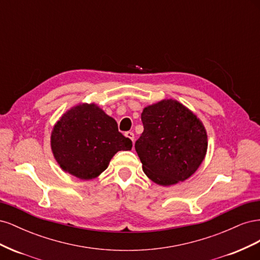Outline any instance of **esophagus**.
Instances as JSON below:
<instances>
[{
	"label": "esophagus",
	"instance_id": "34e87169",
	"mask_svg": "<svg viewBox=\"0 0 260 260\" xmlns=\"http://www.w3.org/2000/svg\"><path fill=\"white\" fill-rule=\"evenodd\" d=\"M124 136L127 137L128 139H130L132 142H135V135H133V132H130V131H128V132H125L124 133Z\"/></svg>",
	"mask_w": 260,
	"mask_h": 260
}]
</instances>
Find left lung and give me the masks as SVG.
<instances>
[{
    "instance_id": "left-lung-1",
    "label": "left lung",
    "mask_w": 260,
    "mask_h": 260,
    "mask_svg": "<svg viewBox=\"0 0 260 260\" xmlns=\"http://www.w3.org/2000/svg\"><path fill=\"white\" fill-rule=\"evenodd\" d=\"M141 119L144 131L135 147L144 174L162 186L190 178L205 158L208 146L200 118L180 102L165 99L146 106Z\"/></svg>"
}]
</instances>
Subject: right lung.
<instances>
[{"label":"right lung","instance_id":"add662e5","mask_svg":"<svg viewBox=\"0 0 260 260\" xmlns=\"http://www.w3.org/2000/svg\"><path fill=\"white\" fill-rule=\"evenodd\" d=\"M131 147L132 141L118 131L114 118L94 103L70 108L51 133L55 160L65 172L81 180L99 177L117 152Z\"/></svg>","mask_w":260,"mask_h":260}]
</instances>
